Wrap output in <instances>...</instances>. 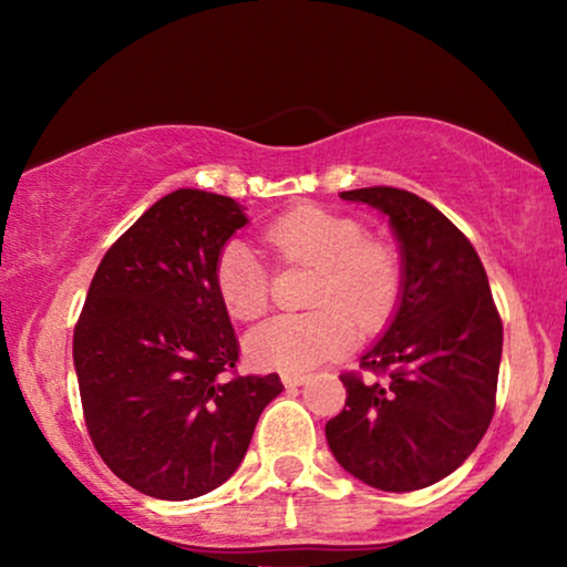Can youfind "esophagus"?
<instances>
[{"mask_svg":"<svg viewBox=\"0 0 567 567\" xmlns=\"http://www.w3.org/2000/svg\"><path fill=\"white\" fill-rule=\"evenodd\" d=\"M281 379H284L286 386H299V384H305L309 377L307 374H291V371H286V374H281Z\"/></svg>","mask_w":567,"mask_h":567,"instance_id":"esophagus-1","label":"esophagus"}]
</instances>
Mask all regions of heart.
Here are the masks:
<instances>
[{
    "label": "heart",
    "mask_w": 567,
    "mask_h": 567,
    "mask_svg": "<svg viewBox=\"0 0 567 567\" xmlns=\"http://www.w3.org/2000/svg\"><path fill=\"white\" fill-rule=\"evenodd\" d=\"M266 245L284 262L317 266L305 315L262 322L245 340L260 369L307 371L348 351L361 330H379L400 299V260L390 245L369 239L351 216L299 206L268 224ZM216 291L237 320H255L270 305V274L243 239L224 245L216 260Z\"/></svg>",
    "instance_id": "obj_1"
}]
</instances>
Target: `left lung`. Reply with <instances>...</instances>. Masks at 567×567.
Segmentation results:
<instances>
[{"label":"left lung","mask_w":567,"mask_h":567,"mask_svg":"<svg viewBox=\"0 0 567 567\" xmlns=\"http://www.w3.org/2000/svg\"><path fill=\"white\" fill-rule=\"evenodd\" d=\"M340 198L390 219L402 291L390 328L361 355V369L377 379L340 377L346 408L324 436L361 483L421 491L452 475L493 421L503 322L480 255L436 206L386 185Z\"/></svg>","instance_id":"8db88e82"}]
</instances>
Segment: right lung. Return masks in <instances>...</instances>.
Returning <instances> with one entry per match:
<instances>
[{
  "instance_id": "add662e5",
  "label": "right lung",
  "mask_w": 567,
  "mask_h": 567,
  "mask_svg": "<svg viewBox=\"0 0 567 567\" xmlns=\"http://www.w3.org/2000/svg\"><path fill=\"white\" fill-rule=\"evenodd\" d=\"M247 224L235 198L167 193L115 239L74 328L90 439L123 483L190 501L235 475L255 423L284 390L239 377L216 260Z\"/></svg>"
}]
</instances>
